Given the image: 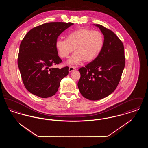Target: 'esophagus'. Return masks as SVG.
<instances>
[{
	"label": "esophagus",
	"mask_w": 148,
	"mask_h": 148,
	"mask_svg": "<svg viewBox=\"0 0 148 148\" xmlns=\"http://www.w3.org/2000/svg\"><path fill=\"white\" fill-rule=\"evenodd\" d=\"M75 70H76V69L74 66H70L69 67V72H71V71H75Z\"/></svg>",
	"instance_id": "esophagus-1"
}]
</instances>
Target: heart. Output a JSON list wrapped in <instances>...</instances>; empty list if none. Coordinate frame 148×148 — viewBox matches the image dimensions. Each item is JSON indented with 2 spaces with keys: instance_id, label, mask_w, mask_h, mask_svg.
<instances>
[{
  "instance_id": "b5f03b06",
  "label": "heart",
  "mask_w": 148,
  "mask_h": 148,
  "mask_svg": "<svg viewBox=\"0 0 148 148\" xmlns=\"http://www.w3.org/2000/svg\"><path fill=\"white\" fill-rule=\"evenodd\" d=\"M104 38L99 31L80 29L69 33L66 39H58L56 48L59 56L67 58L75 52L67 62V64L75 66L82 63L90 62L98 56L103 48Z\"/></svg>"
}]
</instances>
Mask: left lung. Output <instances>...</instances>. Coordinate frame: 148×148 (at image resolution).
<instances>
[{"label": "left lung", "mask_w": 148, "mask_h": 148, "mask_svg": "<svg viewBox=\"0 0 148 148\" xmlns=\"http://www.w3.org/2000/svg\"><path fill=\"white\" fill-rule=\"evenodd\" d=\"M94 25L104 35L103 48L97 58L79 69L77 83L81 94L90 100L104 98L115 90L125 63L124 45L119 38L103 26Z\"/></svg>", "instance_id": "8db88e82"}]
</instances>
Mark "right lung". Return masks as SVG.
I'll return each mask as SVG.
<instances>
[{
    "instance_id": "obj_1",
    "label": "right lung",
    "mask_w": 148,
    "mask_h": 148,
    "mask_svg": "<svg viewBox=\"0 0 148 148\" xmlns=\"http://www.w3.org/2000/svg\"><path fill=\"white\" fill-rule=\"evenodd\" d=\"M72 23L51 22L31 29L22 40L18 64L27 90L42 98L53 96L61 80L69 73L68 66L52 68L62 62L56 48L58 37Z\"/></svg>"
}]
</instances>
